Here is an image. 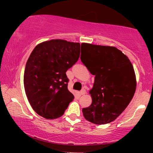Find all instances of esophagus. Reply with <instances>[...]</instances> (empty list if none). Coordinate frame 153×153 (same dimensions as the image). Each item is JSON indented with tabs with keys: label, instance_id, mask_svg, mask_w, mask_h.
I'll return each mask as SVG.
<instances>
[{
	"label": "esophagus",
	"instance_id": "34e87169",
	"mask_svg": "<svg viewBox=\"0 0 153 153\" xmlns=\"http://www.w3.org/2000/svg\"><path fill=\"white\" fill-rule=\"evenodd\" d=\"M80 94L81 95H84V94H85V89H82L81 91H80Z\"/></svg>",
	"mask_w": 153,
	"mask_h": 153
}]
</instances>
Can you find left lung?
I'll return each mask as SVG.
<instances>
[{
	"label": "left lung",
	"mask_w": 153,
	"mask_h": 153,
	"mask_svg": "<svg viewBox=\"0 0 153 153\" xmlns=\"http://www.w3.org/2000/svg\"><path fill=\"white\" fill-rule=\"evenodd\" d=\"M82 62L95 75L94 86L89 91L90 106L82 108L86 120L105 124L114 121L132 99L137 86L132 64L115 47L82 43Z\"/></svg>",
	"instance_id": "left-lung-1"
}]
</instances>
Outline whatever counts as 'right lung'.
Returning a JSON list of instances; mask_svg holds the SVG:
<instances>
[{"label":"right lung","instance_id":"1","mask_svg":"<svg viewBox=\"0 0 153 153\" xmlns=\"http://www.w3.org/2000/svg\"><path fill=\"white\" fill-rule=\"evenodd\" d=\"M80 53V43L64 39L43 42L33 50L26 64L24 85L29 103L39 116L59 118L74 99L68 89L66 72Z\"/></svg>","mask_w":153,"mask_h":153}]
</instances>
